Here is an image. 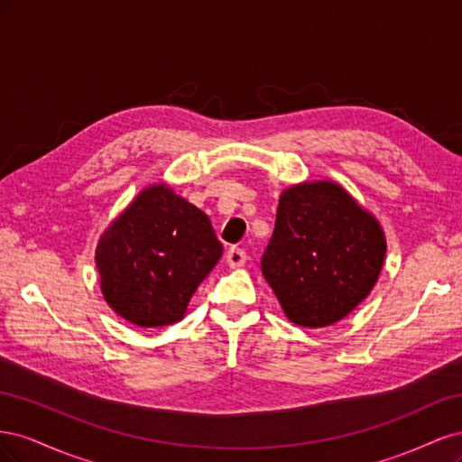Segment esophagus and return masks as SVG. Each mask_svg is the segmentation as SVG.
I'll list each match as a JSON object with an SVG mask.
<instances>
[{
  "label": "esophagus",
  "mask_w": 462,
  "mask_h": 462,
  "mask_svg": "<svg viewBox=\"0 0 462 462\" xmlns=\"http://www.w3.org/2000/svg\"><path fill=\"white\" fill-rule=\"evenodd\" d=\"M226 260H227V263H229V268H243V265H245L246 260H248V256H246V253H245L243 248L233 246V248L227 250Z\"/></svg>",
  "instance_id": "34e87169"
}]
</instances>
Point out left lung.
<instances>
[{
	"label": "left lung",
	"mask_w": 462,
	"mask_h": 462,
	"mask_svg": "<svg viewBox=\"0 0 462 462\" xmlns=\"http://www.w3.org/2000/svg\"><path fill=\"white\" fill-rule=\"evenodd\" d=\"M385 235L333 180L283 190L262 273L292 324L326 328L351 314L380 277Z\"/></svg>",
	"instance_id": "obj_1"
}]
</instances>
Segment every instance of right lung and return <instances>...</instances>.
Segmentation results:
<instances>
[{
  "label": "right lung",
  "mask_w": 462,
  "mask_h": 462,
  "mask_svg": "<svg viewBox=\"0 0 462 462\" xmlns=\"http://www.w3.org/2000/svg\"><path fill=\"white\" fill-rule=\"evenodd\" d=\"M221 253L202 209L167 185H152L106 229L96 265L111 309L134 326L162 328L183 319Z\"/></svg>",
  "instance_id": "obj_1"
}]
</instances>
